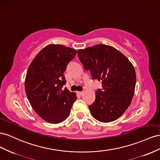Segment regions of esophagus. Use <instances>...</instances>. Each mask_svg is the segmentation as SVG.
Wrapping results in <instances>:
<instances>
[{"label":"esophagus","mask_w":160,"mask_h":160,"mask_svg":"<svg viewBox=\"0 0 160 160\" xmlns=\"http://www.w3.org/2000/svg\"><path fill=\"white\" fill-rule=\"evenodd\" d=\"M83 91H80V92H78V94H80V95H82V94H83Z\"/></svg>","instance_id":"1"}]
</instances>
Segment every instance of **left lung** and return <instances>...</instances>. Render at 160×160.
I'll return each instance as SVG.
<instances>
[{"label":"left lung","mask_w":160,"mask_h":160,"mask_svg":"<svg viewBox=\"0 0 160 160\" xmlns=\"http://www.w3.org/2000/svg\"><path fill=\"white\" fill-rule=\"evenodd\" d=\"M86 70L92 80L102 81L95 101L89 105L91 115L103 122L115 121L125 112L134 95L136 74L124 55L109 45L100 44L78 50Z\"/></svg>","instance_id":"left-lung-1"}]
</instances>
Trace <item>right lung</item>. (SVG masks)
I'll return each instance as SVG.
<instances>
[{
  "instance_id": "1",
  "label": "right lung",
  "mask_w": 160,
  "mask_h": 160,
  "mask_svg": "<svg viewBox=\"0 0 160 160\" xmlns=\"http://www.w3.org/2000/svg\"><path fill=\"white\" fill-rule=\"evenodd\" d=\"M76 50L50 44L35 57L27 72L25 88L32 108L43 120L59 123L70 114L76 94L66 88L63 73Z\"/></svg>"
}]
</instances>
